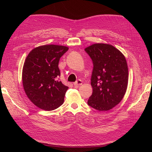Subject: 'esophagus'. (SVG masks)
Returning a JSON list of instances; mask_svg holds the SVG:
<instances>
[{
  "mask_svg": "<svg viewBox=\"0 0 152 152\" xmlns=\"http://www.w3.org/2000/svg\"><path fill=\"white\" fill-rule=\"evenodd\" d=\"M82 84V82L80 80H78L77 82H75L74 84H73V85H74V86L75 87H78V86H80Z\"/></svg>",
  "mask_w": 152,
  "mask_h": 152,
  "instance_id": "esophagus-1",
  "label": "esophagus"
}]
</instances>
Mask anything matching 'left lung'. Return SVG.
Returning a JSON list of instances; mask_svg holds the SVG:
<instances>
[{
	"label": "left lung",
	"mask_w": 152,
	"mask_h": 152,
	"mask_svg": "<svg viewBox=\"0 0 152 152\" xmlns=\"http://www.w3.org/2000/svg\"><path fill=\"white\" fill-rule=\"evenodd\" d=\"M85 50L94 66L91 80L93 94L87 104L98 111H108L126 94L129 79L126 59L118 49L108 44H92Z\"/></svg>",
	"instance_id": "1"
}]
</instances>
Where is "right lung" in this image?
Wrapping results in <instances>:
<instances>
[{"label": "right lung", "instance_id": "obj_1", "mask_svg": "<svg viewBox=\"0 0 152 152\" xmlns=\"http://www.w3.org/2000/svg\"><path fill=\"white\" fill-rule=\"evenodd\" d=\"M68 50L64 45H40L26 58L22 70L23 86L27 97L40 109L50 111L64 102L68 87L59 80L58 63Z\"/></svg>", "mask_w": 152, "mask_h": 152}]
</instances>
